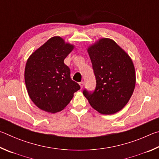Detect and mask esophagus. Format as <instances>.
<instances>
[{"label": "esophagus", "mask_w": 159, "mask_h": 159, "mask_svg": "<svg viewBox=\"0 0 159 159\" xmlns=\"http://www.w3.org/2000/svg\"><path fill=\"white\" fill-rule=\"evenodd\" d=\"M79 84H80V87H81V89H82L83 87H84V82H80Z\"/></svg>", "instance_id": "34e87169"}]
</instances>
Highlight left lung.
<instances>
[{
  "label": "left lung",
  "instance_id": "left-lung-1",
  "mask_svg": "<svg viewBox=\"0 0 159 159\" xmlns=\"http://www.w3.org/2000/svg\"><path fill=\"white\" fill-rule=\"evenodd\" d=\"M96 80L94 92L83 94L94 110L113 115L123 109L135 87V67L131 58L115 41L101 38L87 49Z\"/></svg>",
  "mask_w": 159,
  "mask_h": 159
}]
</instances>
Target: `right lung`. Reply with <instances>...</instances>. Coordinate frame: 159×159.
Listing matches in <instances>:
<instances>
[{
    "mask_svg": "<svg viewBox=\"0 0 159 159\" xmlns=\"http://www.w3.org/2000/svg\"><path fill=\"white\" fill-rule=\"evenodd\" d=\"M75 46L54 36L32 53L26 61L24 80L28 94L36 106L49 113L65 108L80 89L64 63Z\"/></svg>",
    "mask_w": 159,
    "mask_h": 159,
    "instance_id": "1",
    "label": "right lung"
}]
</instances>
